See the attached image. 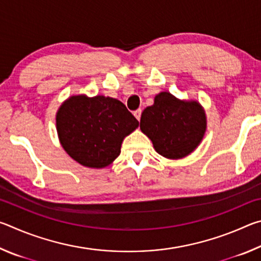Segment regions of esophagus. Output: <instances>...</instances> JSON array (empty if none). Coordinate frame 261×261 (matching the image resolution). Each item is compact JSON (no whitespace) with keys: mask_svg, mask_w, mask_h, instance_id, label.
Returning a JSON list of instances; mask_svg holds the SVG:
<instances>
[{"mask_svg":"<svg viewBox=\"0 0 261 261\" xmlns=\"http://www.w3.org/2000/svg\"><path fill=\"white\" fill-rule=\"evenodd\" d=\"M134 115H135V117L137 118V120H140V116H141V109H137L136 112H134Z\"/></svg>","mask_w":261,"mask_h":261,"instance_id":"esophagus-1","label":"esophagus"}]
</instances>
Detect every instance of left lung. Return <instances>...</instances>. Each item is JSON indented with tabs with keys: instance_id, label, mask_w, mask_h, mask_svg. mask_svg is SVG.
Instances as JSON below:
<instances>
[{
	"instance_id": "left-lung-1",
	"label": "left lung",
	"mask_w": 261,
	"mask_h": 261,
	"mask_svg": "<svg viewBox=\"0 0 261 261\" xmlns=\"http://www.w3.org/2000/svg\"><path fill=\"white\" fill-rule=\"evenodd\" d=\"M206 114L193 100H179L169 92H161L154 103L145 108L140 130L152 140L160 155L167 159L188 156L201 143L206 131Z\"/></svg>"
}]
</instances>
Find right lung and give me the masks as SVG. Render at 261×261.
<instances>
[{
	"label": "right lung",
	"mask_w": 261,
	"mask_h": 261,
	"mask_svg": "<svg viewBox=\"0 0 261 261\" xmlns=\"http://www.w3.org/2000/svg\"><path fill=\"white\" fill-rule=\"evenodd\" d=\"M139 122L120 100L96 95H72L56 113V129L64 151L88 168L109 166L121 145Z\"/></svg>",
	"instance_id": "obj_1"
}]
</instances>
